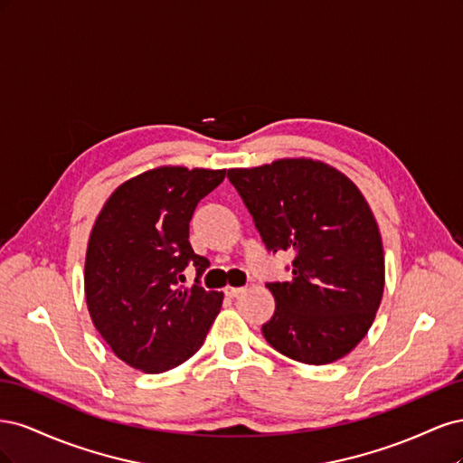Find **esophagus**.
<instances>
[{
    "label": "esophagus",
    "mask_w": 463,
    "mask_h": 463,
    "mask_svg": "<svg viewBox=\"0 0 463 463\" xmlns=\"http://www.w3.org/2000/svg\"><path fill=\"white\" fill-rule=\"evenodd\" d=\"M245 291V288H226V289H223V293H226V296L228 298H240L241 296V293Z\"/></svg>",
    "instance_id": "esophagus-1"
}]
</instances>
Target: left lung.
Returning a JSON list of instances; mask_svg holds the SVG:
<instances>
[{
    "label": "left lung",
    "instance_id": "1",
    "mask_svg": "<svg viewBox=\"0 0 463 463\" xmlns=\"http://www.w3.org/2000/svg\"><path fill=\"white\" fill-rule=\"evenodd\" d=\"M266 249L293 250L291 278L266 284L276 301L262 335L276 352L326 365L365 338L384 291L378 223L357 185L313 158L233 167Z\"/></svg>",
    "mask_w": 463,
    "mask_h": 463
}]
</instances>
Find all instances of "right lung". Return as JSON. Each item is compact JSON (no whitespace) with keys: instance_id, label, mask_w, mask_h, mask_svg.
Returning <instances> with one entry per match:
<instances>
[{"instance_id":"right-lung-1","label":"right lung","mask_w":463,"mask_h":463,"mask_svg":"<svg viewBox=\"0 0 463 463\" xmlns=\"http://www.w3.org/2000/svg\"><path fill=\"white\" fill-rule=\"evenodd\" d=\"M226 170L160 165L109 194L87 247L85 296L94 328L123 363L143 373L170 371L199 352L223 293L179 286L194 255L189 222Z\"/></svg>"}]
</instances>
